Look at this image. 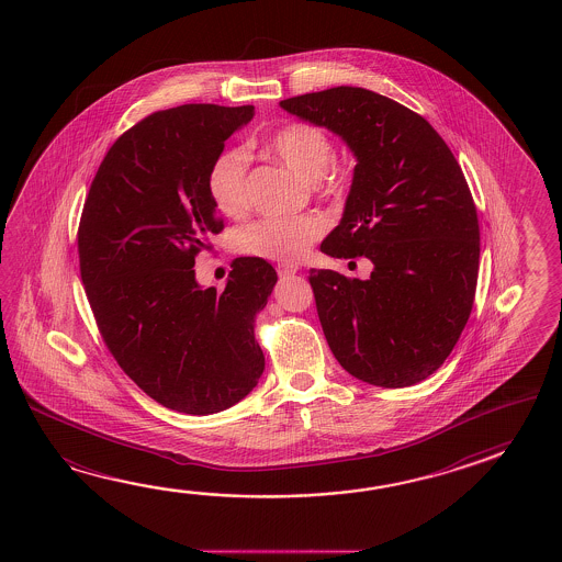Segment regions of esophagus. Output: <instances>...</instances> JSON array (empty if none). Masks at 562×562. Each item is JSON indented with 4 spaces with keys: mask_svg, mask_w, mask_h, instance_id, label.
<instances>
[{
    "mask_svg": "<svg viewBox=\"0 0 562 562\" xmlns=\"http://www.w3.org/2000/svg\"><path fill=\"white\" fill-rule=\"evenodd\" d=\"M297 271V265H279V269H277V273H279V277H283V279H285V277L295 276Z\"/></svg>",
    "mask_w": 562,
    "mask_h": 562,
    "instance_id": "esophagus-1",
    "label": "esophagus"
}]
</instances>
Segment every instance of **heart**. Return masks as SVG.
<instances>
[{
    "label": "heart",
    "instance_id": "b5f03b06",
    "mask_svg": "<svg viewBox=\"0 0 562 562\" xmlns=\"http://www.w3.org/2000/svg\"><path fill=\"white\" fill-rule=\"evenodd\" d=\"M271 153L305 182L322 180L335 160L331 138L305 122L286 124L269 143ZM249 155L243 148H225L206 172V192L221 215L239 216L247 209ZM325 223L317 216H267L237 237L239 251L281 263H297L319 239Z\"/></svg>",
    "mask_w": 562,
    "mask_h": 562
}]
</instances>
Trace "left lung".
Wrapping results in <instances>:
<instances>
[{
  "instance_id": "8db88e82",
  "label": "left lung",
  "mask_w": 562,
  "mask_h": 562,
  "mask_svg": "<svg viewBox=\"0 0 562 562\" xmlns=\"http://www.w3.org/2000/svg\"><path fill=\"white\" fill-rule=\"evenodd\" d=\"M279 104L341 136L358 160L341 223L322 251L368 257L371 277L310 273L335 359L380 387L426 380L452 353L476 295L480 228L462 168L428 120L366 88Z\"/></svg>"
}]
</instances>
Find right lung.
<instances>
[{
  "label": "right lung",
  "instance_id": "obj_1",
  "mask_svg": "<svg viewBox=\"0 0 562 562\" xmlns=\"http://www.w3.org/2000/svg\"><path fill=\"white\" fill-rule=\"evenodd\" d=\"M252 106L184 104L134 124L95 172L78 228L80 276L120 368L160 406L209 416L263 375L255 317L277 283L259 257L233 261L225 291L194 279L223 231L206 172Z\"/></svg>",
  "mask_w": 562,
  "mask_h": 562
}]
</instances>
